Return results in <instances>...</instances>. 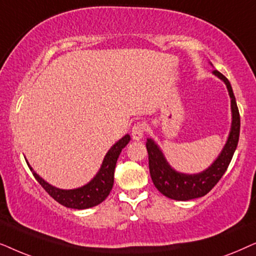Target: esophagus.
Segmentation results:
<instances>
[{
    "mask_svg": "<svg viewBox=\"0 0 256 256\" xmlns=\"http://www.w3.org/2000/svg\"><path fill=\"white\" fill-rule=\"evenodd\" d=\"M146 126L142 122H137L136 124L132 126V138L134 140H140L142 136L145 134Z\"/></svg>",
    "mask_w": 256,
    "mask_h": 256,
    "instance_id": "34e87169",
    "label": "esophagus"
}]
</instances>
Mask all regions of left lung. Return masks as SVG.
<instances>
[{
	"instance_id": "8db88e82",
	"label": "left lung",
	"mask_w": 256,
	"mask_h": 256,
	"mask_svg": "<svg viewBox=\"0 0 256 256\" xmlns=\"http://www.w3.org/2000/svg\"><path fill=\"white\" fill-rule=\"evenodd\" d=\"M213 72L227 85L228 92H230L232 100L233 122H232L230 134L226 145H224L219 158L212 164V166L207 168L206 171L199 173V174L190 176L178 173L174 170H172L171 166L166 162L162 151L152 139H148V142H146V148H148V153L150 174H151L152 182L160 193H162L165 196L171 198L173 200L186 202V200L206 196L219 182L224 172L227 171L230 160L233 158L235 148L238 146V142H239L240 114L230 83L218 70H214Z\"/></svg>"
}]
</instances>
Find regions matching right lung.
<instances>
[{
  "instance_id": "right-lung-1",
  "label": "right lung",
  "mask_w": 256,
  "mask_h": 256,
  "mask_svg": "<svg viewBox=\"0 0 256 256\" xmlns=\"http://www.w3.org/2000/svg\"><path fill=\"white\" fill-rule=\"evenodd\" d=\"M130 136L126 134L122 137L120 140L116 142L112 148L108 150V152L105 156L103 165L97 173V176L91 180L88 185H85L80 188L76 190H60L56 187L49 185V184L44 182L42 178H40L32 168H30V171L32 172L34 176L40 185L46 190V192L56 200L60 205L69 207V208L74 210H85L90 208V207L100 205L106 199L108 194H110L112 186H114V168L116 162L119 154H120L122 150L128 145L130 142Z\"/></svg>"
}]
</instances>
